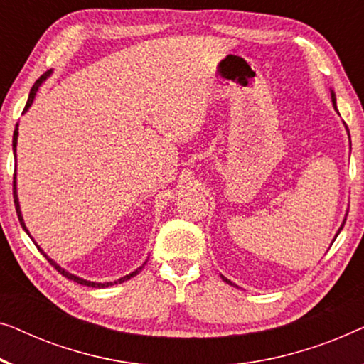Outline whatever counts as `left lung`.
Returning a JSON list of instances; mask_svg holds the SVG:
<instances>
[{
    "label": "left lung",
    "instance_id": "1",
    "mask_svg": "<svg viewBox=\"0 0 364 364\" xmlns=\"http://www.w3.org/2000/svg\"><path fill=\"white\" fill-rule=\"evenodd\" d=\"M330 92H331V102H333V107H335V110H336V97H335V92H333V90H330ZM336 112H338V110H336ZM345 129H346V133H348V138H350V130H348V127H346V125H345ZM350 143H351V138H350ZM345 221H346V218L343 219V223H341L340 229H338V232L335 234V239H336V235L340 234V231L343 229V226H345ZM335 239H333V240H335ZM333 240H331V244H333ZM221 277H223V275H221ZM223 280H224V282H226V284H229V285H234V284L231 282V280L226 279V277H223Z\"/></svg>",
    "mask_w": 364,
    "mask_h": 364
}]
</instances>
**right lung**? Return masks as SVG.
<instances>
[{
  "instance_id": "obj_1",
  "label": "right lung",
  "mask_w": 364,
  "mask_h": 364,
  "mask_svg": "<svg viewBox=\"0 0 364 364\" xmlns=\"http://www.w3.org/2000/svg\"><path fill=\"white\" fill-rule=\"evenodd\" d=\"M53 74V70H48V73L46 74H43L41 75V77L36 80V84L33 85V89H31V92H29V97H28V102H26V107H24V112H28L29 110V107L33 105V102H34V97H36V94H38V90H39V87L43 85V82L49 77V75ZM23 112V114H24ZM18 127H19V124H16V129H14V133H13V153H14V156H16V145H18ZM13 194H14V206H16V213H18V219H19V223H21V226H23V229L24 231H26V234L29 235L31 239H33V235L29 234V231H28V228H26V224H24V219H23V214H21V208H19V199H18V189H16V173H14V181H13ZM33 242L38 245V242H36V240L33 239ZM38 249L41 250V252H43V255L46 259L49 260V264L50 265H54V269L58 270L59 274H63L64 277H68L69 280H74V282H77V284H80V285H87V287H94V289H105V287H110V285H117V284H122V282H125V280H129V279H132V277H135L136 274H140V270L145 267V264H146V260H145V264L143 265H140V267H138L136 270H133L132 274H129V275H125V277H120V279H117V280H114V282H90V280H85V279H82V277H77V275H74V274H70V272H68V270L65 269H63L60 267V265L55 262V260H53L49 257L48 254L44 252L43 249L39 247L38 245Z\"/></svg>"
}]
</instances>
